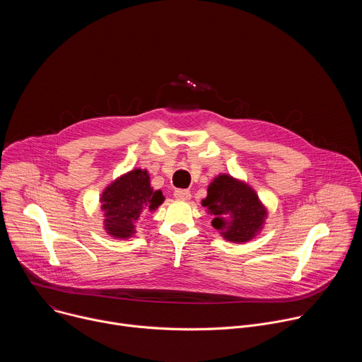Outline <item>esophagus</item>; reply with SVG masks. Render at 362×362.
Returning <instances> with one entry per match:
<instances>
[{"instance_id":"1","label":"esophagus","mask_w":362,"mask_h":362,"mask_svg":"<svg viewBox=\"0 0 362 362\" xmlns=\"http://www.w3.org/2000/svg\"><path fill=\"white\" fill-rule=\"evenodd\" d=\"M190 190L187 189H176L175 190V197L180 199V200H189L190 199Z\"/></svg>"}]
</instances>
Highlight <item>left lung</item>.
<instances>
[{
	"label": "left lung",
	"mask_w": 362,
	"mask_h": 362,
	"mask_svg": "<svg viewBox=\"0 0 362 362\" xmlns=\"http://www.w3.org/2000/svg\"><path fill=\"white\" fill-rule=\"evenodd\" d=\"M214 216L212 226L230 242L243 243L256 236L265 223L267 209L255 190L229 175H219L202 200Z\"/></svg>",
	"instance_id": "left-lung-1"
}]
</instances>
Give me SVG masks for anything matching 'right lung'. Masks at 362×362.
I'll return each instance as SVG.
<instances>
[{"mask_svg": "<svg viewBox=\"0 0 362 362\" xmlns=\"http://www.w3.org/2000/svg\"><path fill=\"white\" fill-rule=\"evenodd\" d=\"M163 200L162 190L150 186L147 170L134 169L109 185L100 197L105 229L113 238L127 239L134 235L140 215L156 211Z\"/></svg>", "mask_w": 362, "mask_h": 362, "instance_id": "add662e5", "label": "right lung"}]
</instances>
